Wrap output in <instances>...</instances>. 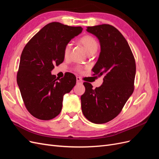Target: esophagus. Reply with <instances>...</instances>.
I'll use <instances>...</instances> for the list:
<instances>
[{"mask_svg": "<svg viewBox=\"0 0 159 159\" xmlns=\"http://www.w3.org/2000/svg\"><path fill=\"white\" fill-rule=\"evenodd\" d=\"M76 81H77V84H83L82 81H81V78H79V77H77V78H76Z\"/></svg>", "mask_w": 159, "mask_h": 159, "instance_id": "obj_1", "label": "esophagus"}]
</instances>
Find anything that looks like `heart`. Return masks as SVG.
Segmentation results:
<instances>
[{"label":"heart","mask_w":159,"mask_h":159,"mask_svg":"<svg viewBox=\"0 0 159 159\" xmlns=\"http://www.w3.org/2000/svg\"><path fill=\"white\" fill-rule=\"evenodd\" d=\"M79 42L80 44L84 47V48L85 49L86 51H87V52L89 54H90L91 53L96 52V51H97L98 49V46H99L98 42L95 40V38H93L92 36L85 35L80 38L79 40ZM71 48V45L70 43H68V44H66L64 49V55L65 57L69 56ZM76 70L81 71L80 67V66L76 67Z\"/></svg>","instance_id":"1"}]
</instances>
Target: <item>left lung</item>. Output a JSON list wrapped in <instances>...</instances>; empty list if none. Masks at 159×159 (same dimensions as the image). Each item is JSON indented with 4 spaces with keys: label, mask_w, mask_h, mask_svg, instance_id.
<instances>
[{
    "label": "left lung",
    "mask_w": 159,
    "mask_h": 159,
    "mask_svg": "<svg viewBox=\"0 0 159 159\" xmlns=\"http://www.w3.org/2000/svg\"><path fill=\"white\" fill-rule=\"evenodd\" d=\"M86 30L99 40L101 52L92 71L95 75H103V82L94 89L91 84L84 83L81 110L89 121L102 124L116 117L132 95L135 60L128 42L116 28L102 25L88 26Z\"/></svg>",
    "instance_id": "8db88e82"
}]
</instances>
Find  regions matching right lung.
Here are the masks:
<instances>
[{"label": "right lung", "mask_w": 159, "mask_h": 159, "mask_svg": "<svg viewBox=\"0 0 159 159\" xmlns=\"http://www.w3.org/2000/svg\"><path fill=\"white\" fill-rule=\"evenodd\" d=\"M74 27L51 22L36 33L28 42L20 56L17 73V84L25 106L32 116L50 120L61 111L63 97L76 84L71 73L57 78L52 75L54 65L64 60L66 44L82 32Z\"/></svg>", "instance_id": "add662e5"}]
</instances>
